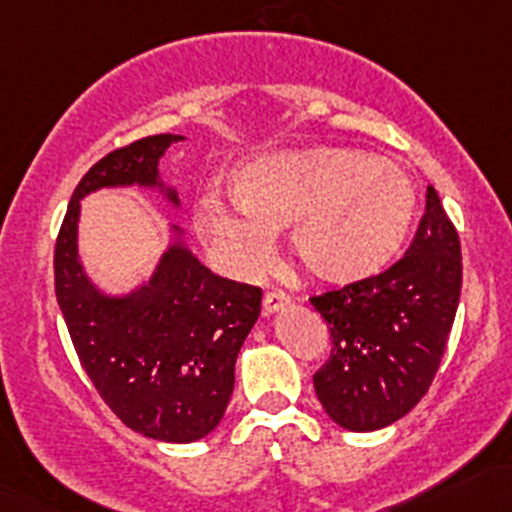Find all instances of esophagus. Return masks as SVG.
Here are the masks:
<instances>
[{
  "mask_svg": "<svg viewBox=\"0 0 512 512\" xmlns=\"http://www.w3.org/2000/svg\"><path fill=\"white\" fill-rule=\"evenodd\" d=\"M291 303L289 294H284V291H267L265 294V301H262V308H265L267 316H272V313H279L282 308H286Z\"/></svg>",
  "mask_w": 512,
  "mask_h": 512,
  "instance_id": "esophagus-1",
  "label": "esophagus"
}]
</instances>
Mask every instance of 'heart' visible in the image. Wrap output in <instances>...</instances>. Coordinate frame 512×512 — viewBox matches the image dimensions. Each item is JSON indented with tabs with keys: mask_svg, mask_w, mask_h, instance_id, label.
<instances>
[{
	"mask_svg": "<svg viewBox=\"0 0 512 512\" xmlns=\"http://www.w3.org/2000/svg\"><path fill=\"white\" fill-rule=\"evenodd\" d=\"M235 204L206 192L194 228L228 272L269 267L274 233L289 226L296 262L325 284L372 279L396 260L415 218V187L389 157L338 145L250 157L228 174Z\"/></svg>",
	"mask_w": 512,
	"mask_h": 512,
	"instance_id": "1",
	"label": "heart"
}]
</instances>
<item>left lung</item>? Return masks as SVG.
<instances>
[{
  "instance_id": "1",
  "label": "left lung",
  "mask_w": 512,
  "mask_h": 512,
  "mask_svg": "<svg viewBox=\"0 0 512 512\" xmlns=\"http://www.w3.org/2000/svg\"><path fill=\"white\" fill-rule=\"evenodd\" d=\"M459 294L462 245L428 187L420 226L396 265L311 299L333 342L313 374L325 413L340 428L369 432L413 411L445 355Z\"/></svg>"
}]
</instances>
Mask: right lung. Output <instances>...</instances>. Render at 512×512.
I'll use <instances>...</instances> for the list:
<instances>
[{
    "mask_svg": "<svg viewBox=\"0 0 512 512\" xmlns=\"http://www.w3.org/2000/svg\"><path fill=\"white\" fill-rule=\"evenodd\" d=\"M177 140L184 136L140 138L84 174L55 240V296L84 372L116 418L150 440L184 445L221 423L262 289L213 274L182 243L177 226L153 277L126 296L99 291L77 252L80 201L97 189L138 184L179 206L157 170Z\"/></svg>",
    "mask_w": 512,
    "mask_h": 512,
    "instance_id": "add662e5",
    "label": "right lung"
}]
</instances>
